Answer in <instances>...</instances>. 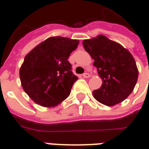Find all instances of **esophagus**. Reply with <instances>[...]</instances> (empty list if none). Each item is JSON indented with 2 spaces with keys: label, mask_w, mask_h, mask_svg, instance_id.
<instances>
[{
  "label": "esophagus",
  "mask_w": 149,
  "mask_h": 149,
  "mask_svg": "<svg viewBox=\"0 0 149 149\" xmlns=\"http://www.w3.org/2000/svg\"><path fill=\"white\" fill-rule=\"evenodd\" d=\"M83 78H86V79H87V78H90V77H91V74H88V73H84V74H83Z\"/></svg>",
  "instance_id": "34e87169"
}]
</instances>
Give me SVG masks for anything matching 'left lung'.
I'll use <instances>...</instances> for the list:
<instances>
[{
    "mask_svg": "<svg viewBox=\"0 0 149 149\" xmlns=\"http://www.w3.org/2000/svg\"><path fill=\"white\" fill-rule=\"evenodd\" d=\"M83 45L95 60L94 66L103 80L100 88L93 91L95 99L106 106L127 99L136 86L139 73L131 53L103 35L83 40Z\"/></svg>",
    "mask_w": 149,
    "mask_h": 149,
    "instance_id": "8db88e82",
    "label": "left lung"
}]
</instances>
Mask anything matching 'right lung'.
Wrapping results in <instances>:
<instances>
[{
	"instance_id": "1",
	"label": "right lung",
	"mask_w": 149,
	"mask_h": 149,
	"mask_svg": "<svg viewBox=\"0 0 149 149\" xmlns=\"http://www.w3.org/2000/svg\"><path fill=\"white\" fill-rule=\"evenodd\" d=\"M79 42L76 39L51 37L25 57L20 79L22 88L36 103L55 107L69 96L78 77L68 58Z\"/></svg>"
}]
</instances>
